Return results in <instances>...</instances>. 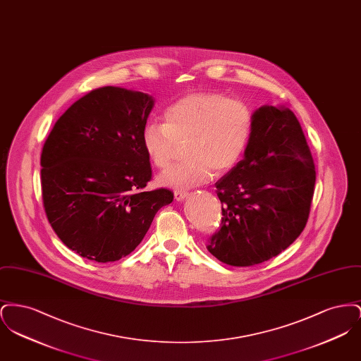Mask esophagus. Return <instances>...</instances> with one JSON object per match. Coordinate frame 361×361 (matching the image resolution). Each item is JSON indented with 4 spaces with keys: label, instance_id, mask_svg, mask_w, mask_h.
<instances>
[{
    "label": "esophagus",
    "instance_id": "34e87169",
    "mask_svg": "<svg viewBox=\"0 0 361 361\" xmlns=\"http://www.w3.org/2000/svg\"><path fill=\"white\" fill-rule=\"evenodd\" d=\"M187 196H188V192H187V190H181V189H176V190H174V199H176L177 202L184 200Z\"/></svg>",
    "mask_w": 361,
    "mask_h": 361
}]
</instances>
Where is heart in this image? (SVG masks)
Segmentation results:
<instances>
[{
    "label": "heart",
    "instance_id": "heart-1",
    "mask_svg": "<svg viewBox=\"0 0 361 361\" xmlns=\"http://www.w3.org/2000/svg\"><path fill=\"white\" fill-rule=\"evenodd\" d=\"M164 123L149 121L140 143L149 161L159 169L172 162L177 143L185 142V161L159 176V183L187 189L204 184L214 173L231 172L245 154L255 118L247 104L215 90L190 92L164 111Z\"/></svg>",
    "mask_w": 361,
    "mask_h": 361
}]
</instances>
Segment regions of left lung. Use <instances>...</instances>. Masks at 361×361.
<instances>
[{
  "label": "left lung",
  "instance_id": "left-lung-1",
  "mask_svg": "<svg viewBox=\"0 0 361 361\" xmlns=\"http://www.w3.org/2000/svg\"><path fill=\"white\" fill-rule=\"evenodd\" d=\"M253 118L243 159L215 184L224 218L207 249L231 267L286 250L306 227L315 185L314 159L293 112L265 105Z\"/></svg>",
  "mask_w": 361,
  "mask_h": 361
}]
</instances>
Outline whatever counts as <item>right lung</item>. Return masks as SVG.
I'll use <instances>...</instances> for the list:
<instances>
[{"label": "right lung", "mask_w": 361, "mask_h": 361, "mask_svg": "<svg viewBox=\"0 0 361 361\" xmlns=\"http://www.w3.org/2000/svg\"><path fill=\"white\" fill-rule=\"evenodd\" d=\"M152 96L104 86L77 100L43 145L42 197L54 231L69 249L97 262L128 256L171 189L145 190L152 166L140 134Z\"/></svg>", "instance_id": "obj_1"}]
</instances>
